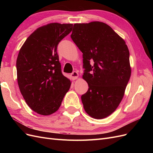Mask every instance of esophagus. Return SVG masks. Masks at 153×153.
<instances>
[{"instance_id": "1", "label": "esophagus", "mask_w": 153, "mask_h": 153, "mask_svg": "<svg viewBox=\"0 0 153 153\" xmlns=\"http://www.w3.org/2000/svg\"><path fill=\"white\" fill-rule=\"evenodd\" d=\"M71 77H72L73 80H75L78 76V73L77 71H74L72 73H71Z\"/></svg>"}]
</instances>
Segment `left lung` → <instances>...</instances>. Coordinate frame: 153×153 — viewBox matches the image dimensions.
<instances>
[{
  "mask_svg": "<svg viewBox=\"0 0 153 153\" xmlns=\"http://www.w3.org/2000/svg\"><path fill=\"white\" fill-rule=\"evenodd\" d=\"M71 38L83 53V78L89 85L81 96L85 111L94 119L108 117L121 103L130 78L127 45L100 22L74 24Z\"/></svg>",
  "mask_w": 153,
  "mask_h": 153,
  "instance_id": "1",
  "label": "left lung"
}]
</instances>
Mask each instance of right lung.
Returning <instances> with one entry per match:
<instances>
[{
  "instance_id": "right-lung-1",
  "label": "right lung",
  "mask_w": 153,
  "mask_h": 153,
  "mask_svg": "<svg viewBox=\"0 0 153 153\" xmlns=\"http://www.w3.org/2000/svg\"><path fill=\"white\" fill-rule=\"evenodd\" d=\"M73 24L52 23L26 39L16 60L17 80L25 102L34 112L48 115L59 108L71 86L61 71L57 46Z\"/></svg>"
}]
</instances>
